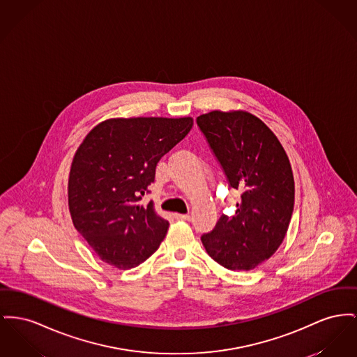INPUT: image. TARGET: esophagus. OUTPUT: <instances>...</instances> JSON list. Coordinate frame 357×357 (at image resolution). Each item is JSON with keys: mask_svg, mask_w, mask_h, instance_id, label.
I'll use <instances>...</instances> for the list:
<instances>
[{"mask_svg": "<svg viewBox=\"0 0 357 357\" xmlns=\"http://www.w3.org/2000/svg\"><path fill=\"white\" fill-rule=\"evenodd\" d=\"M175 218L176 220H183V221H190V217L189 214H175Z\"/></svg>", "mask_w": 357, "mask_h": 357, "instance_id": "obj_1", "label": "esophagus"}]
</instances>
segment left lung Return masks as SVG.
Returning a JSON list of instances; mask_svg holds the SVG:
<instances>
[{
	"mask_svg": "<svg viewBox=\"0 0 357 357\" xmlns=\"http://www.w3.org/2000/svg\"><path fill=\"white\" fill-rule=\"evenodd\" d=\"M197 126L222 168L229 186L240 190L233 215L222 214L201 236L210 257L231 271H250L282 244L294 210L290 160L261 120L247 112H210Z\"/></svg>",
	"mask_w": 357,
	"mask_h": 357,
	"instance_id": "obj_1",
	"label": "left lung"
}]
</instances>
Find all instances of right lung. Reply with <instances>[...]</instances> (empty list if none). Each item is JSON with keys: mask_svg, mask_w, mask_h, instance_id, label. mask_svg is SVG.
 <instances>
[{"mask_svg": "<svg viewBox=\"0 0 357 357\" xmlns=\"http://www.w3.org/2000/svg\"><path fill=\"white\" fill-rule=\"evenodd\" d=\"M191 126L190 117L114 119L84 137L70 169L68 206L75 229L102 261L128 270L159 248L168 221L140 201L159 160Z\"/></svg>", "mask_w": 357, "mask_h": 357, "instance_id": "add662e5", "label": "right lung"}]
</instances>
